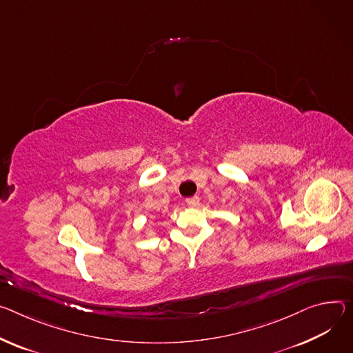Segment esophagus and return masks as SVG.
Instances as JSON below:
<instances>
[{
	"mask_svg": "<svg viewBox=\"0 0 353 353\" xmlns=\"http://www.w3.org/2000/svg\"><path fill=\"white\" fill-rule=\"evenodd\" d=\"M185 203H187V205H188V207H193V208H196V207H199V205H200V199H199V197H190V199H187V200H185Z\"/></svg>",
	"mask_w": 353,
	"mask_h": 353,
	"instance_id": "34e87169",
	"label": "esophagus"
}]
</instances>
